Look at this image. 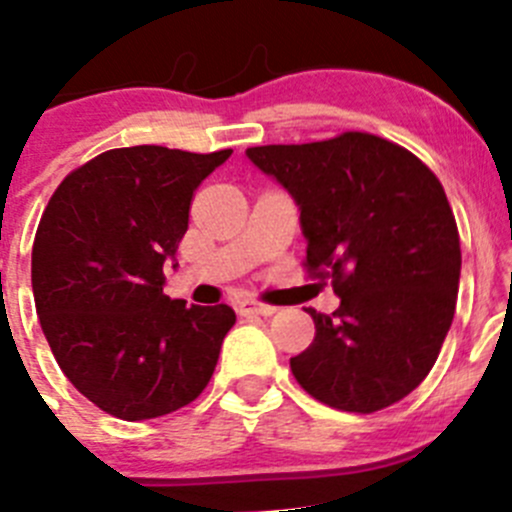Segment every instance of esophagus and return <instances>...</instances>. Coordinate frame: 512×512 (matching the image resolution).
Returning a JSON list of instances; mask_svg holds the SVG:
<instances>
[{
    "mask_svg": "<svg viewBox=\"0 0 512 512\" xmlns=\"http://www.w3.org/2000/svg\"><path fill=\"white\" fill-rule=\"evenodd\" d=\"M275 310H277V307L262 305V302H257V300H240V302H237V312H240L242 317H255V315L270 317V315H275Z\"/></svg>",
    "mask_w": 512,
    "mask_h": 512,
    "instance_id": "obj_1",
    "label": "esophagus"
}]
</instances>
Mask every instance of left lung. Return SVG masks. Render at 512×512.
I'll use <instances>...</instances> for the list:
<instances>
[{
	"mask_svg": "<svg viewBox=\"0 0 512 512\" xmlns=\"http://www.w3.org/2000/svg\"><path fill=\"white\" fill-rule=\"evenodd\" d=\"M245 155L295 200L307 267L340 297L332 315L307 310L315 340L290 357L295 380L347 413L403 400L438 360L460 285L458 225L438 177L365 132Z\"/></svg>",
	"mask_w": 512,
	"mask_h": 512,
	"instance_id": "8db88e82",
	"label": "left lung"
}]
</instances>
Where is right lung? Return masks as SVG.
Returning <instances> with one entry per match:
<instances>
[{"mask_svg":"<svg viewBox=\"0 0 512 512\" xmlns=\"http://www.w3.org/2000/svg\"><path fill=\"white\" fill-rule=\"evenodd\" d=\"M232 150L140 145L89 160L49 200L32 247L39 325L67 380L104 413L150 420L207 388L235 312L162 292L190 202Z\"/></svg>","mask_w":512,"mask_h":512,"instance_id":"1","label":"right lung"}]
</instances>
